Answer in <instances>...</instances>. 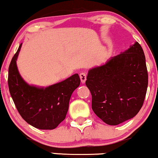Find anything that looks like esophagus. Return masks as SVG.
Returning a JSON list of instances; mask_svg holds the SVG:
<instances>
[{
  "instance_id": "obj_1",
  "label": "esophagus",
  "mask_w": 158,
  "mask_h": 158,
  "mask_svg": "<svg viewBox=\"0 0 158 158\" xmlns=\"http://www.w3.org/2000/svg\"><path fill=\"white\" fill-rule=\"evenodd\" d=\"M79 77H80V79H81V81L82 83H85V81H86L87 79V75L86 73H81L79 74Z\"/></svg>"
}]
</instances>
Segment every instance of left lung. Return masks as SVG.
<instances>
[{
	"instance_id": "left-lung-1",
	"label": "left lung",
	"mask_w": 158,
	"mask_h": 158,
	"mask_svg": "<svg viewBox=\"0 0 158 158\" xmlns=\"http://www.w3.org/2000/svg\"><path fill=\"white\" fill-rule=\"evenodd\" d=\"M85 85L92 95V109L109 125L132 118L143 106L148 72L143 48L138 42L105 64L88 71Z\"/></svg>"
}]
</instances>
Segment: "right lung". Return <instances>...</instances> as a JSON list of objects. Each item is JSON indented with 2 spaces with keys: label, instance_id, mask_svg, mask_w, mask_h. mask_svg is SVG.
<instances>
[{
  "label": "right lung",
  "instance_id": "1",
  "mask_svg": "<svg viewBox=\"0 0 158 158\" xmlns=\"http://www.w3.org/2000/svg\"><path fill=\"white\" fill-rule=\"evenodd\" d=\"M21 46L22 43L9 64V93L26 122L40 130H53L65 118L71 94L80 85V78L76 73L45 88L28 85L19 73L16 64Z\"/></svg>",
  "mask_w": 158,
  "mask_h": 158
}]
</instances>
